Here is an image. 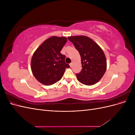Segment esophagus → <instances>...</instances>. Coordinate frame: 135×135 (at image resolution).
Listing matches in <instances>:
<instances>
[{
  "mask_svg": "<svg viewBox=\"0 0 135 135\" xmlns=\"http://www.w3.org/2000/svg\"><path fill=\"white\" fill-rule=\"evenodd\" d=\"M69 65H70V66L71 68L73 66V64L72 63H70V64H69Z\"/></svg>",
  "mask_w": 135,
  "mask_h": 135,
  "instance_id": "1",
  "label": "esophagus"
}]
</instances>
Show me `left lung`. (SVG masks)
I'll list each match as a JSON object with an SVG mask.
<instances>
[{
	"label": "left lung",
	"instance_id": "8db88e82",
	"mask_svg": "<svg viewBox=\"0 0 135 135\" xmlns=\"http://www.w3.org/2000/svg\"><path fill=\"white\" fill-rule=\"evenodd\" d=\"M81 57V71L76 74L78 80L83 84L92 85L97 83L107 70V60L103 50L86 36H69Z\"/></svg>",
	"mask_w": 135,
	"mask_h": 135
}]
</instances>
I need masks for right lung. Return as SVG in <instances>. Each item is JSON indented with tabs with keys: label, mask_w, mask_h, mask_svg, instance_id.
<instances>
[{
	"label": "right lung",
	"mask_w": 135,
	"mask_h": 135,
	"mask_svg": "<svg viewBox=\"0 0 135 135\" xmlns=\"http://www.w3.org/2000/svg\"><path fill=\"white\" fill-rule=\"evenodd\" d=\"M67 38L53 36L45 40L32 55L31 69L40 83L46 85L54 84L62 77L69 65L65 62V56L60 52Z\"/></svg>",
	"instance_id": "add662e5"
}]
</instances>
